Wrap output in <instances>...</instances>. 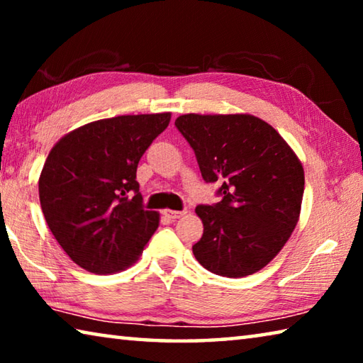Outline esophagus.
<instances>
[{"label": "esophagus", "instance_id": "34e87169", "mask_svg": "<svg viewBox=\"0 0 363 363\" xmlns=\"http://www.w3.org/2000/svg\"><path fill=\"white\" fill-rule=\"evenodd\" d=\"M164 214H167V216L169 218V219H179V218H182L184 214H186V211H174V210H167L164 211Z\"/></svg>", "mask_w": 363, "mask_h": 363}]
</instances>
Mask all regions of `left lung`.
<instances>
[{"mask_svg": "<svg viewBox=\"0 0 363 363\" xmlns=\"http://www.w3.org/2000/svg\"><path fill=\"white\" fill-rule=\"evenodd\" d=\"M206 182H219L216 205H199L203 235L192 251L206 270L238 279L266 267L298 224L304 169L286 140L248 113L176 118Z\"/></svg>", "mask_w": 363, "mask_h": 363, "instance_id": "8db88e82", "label": "left lung"}]
</instances>
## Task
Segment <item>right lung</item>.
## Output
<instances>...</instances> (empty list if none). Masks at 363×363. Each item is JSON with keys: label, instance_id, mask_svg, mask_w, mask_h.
<instances>
[{"label": "right lung", "instance_id": "add662e5", "mask_svg": "<svg viewBox=\"0 0 363 363\" xmlns=\"http://www.w3.org/2000/svg\"><path fill=\"white\" fill-rule=\"evenodd\" d=\"M171 113L97 120L59 140L40 174L43 214L70 259L93 274H115L139 259L160 223L143 206L140 157Z\"/></svg>", "mask_w": 363, "mask_h": 363}]
</instances>
